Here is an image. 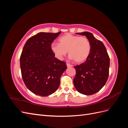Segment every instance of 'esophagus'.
Masks as SVG:
<instances>
[{
	"label": "esophagus",
	"mask_w": 128,
	"mask_h": 128,
	"mask_svg": "<svg viewBox=\"0 0 128 128\" xmlns=\"http://www.w3.org/2000/svg\"><path fill=\"white\" fill-rule=\"evenodd\" d=\"M67 67H72V66L71 64H68V63H67Z\"/></svg>",
	"instance_id": "esophagus-1"
}]
</instances>
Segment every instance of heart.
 I'll return each instance as SVG.
<instances>
[{
	"mask_svg": "<svg viewBox=\"0 0 128 128\" xmlns=\"http://www.w3.org/2000/svg\"><path fill=\"white\" fill-rule=\"evenodd\" d=\"M59 42V44L53 43L51 46L52 51L58 59L61 60L68 51L70 59L76 63H82L90 54L91 43L86 37L67 34L60 37Z\"/></svg>",
	"mask_w": 128,
	"mask_h": 128,
	"instance_id": "obj_1",
	"label": "heart"
}]
</instances>
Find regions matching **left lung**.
<instances>
[{
  "label": "left lung",
  "instance_id": "1",
  "mask_svg": "<svg viewBox=\"0 0 128 128\" xmlns=\"http://www.w3.org/2000/svg\"><path fill=\"white\" fill-rule=\"evenodd\" d=\"M90 40V54L84 63L74 66L76 76L74 85L77 91L85 95L98 92L106 84L109 76L110 59L102 42L88 32L77 33Z\"/></svg>",
  "mask_w": 128,
  "mask_h": 128
}]
</instances>
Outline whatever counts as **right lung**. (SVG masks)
I'll list each match as a JSON object with an SVG mask.
<instances>
[{"label":"right lung","instance_id":"obj_1","mask_svg":"<svg viewBox=\"0 0 128 128\" xmlns=\"http://www.w3.org/2000/svg\"><path fill=\"white\" fill-rule=\"evenodd\" d=\"M57 33L40 32L26 42L20 58L23 80L34 94L46 96L55 92L60 77L67 69L65 62L55 58L52 42L59 35Z\"/></svg>","mask_w":128,"mask_h":128}]
</instances>
